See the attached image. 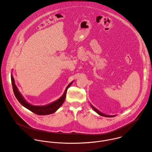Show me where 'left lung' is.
Segmentation results:
<instances>
[{"label":"left lung","mask_w":152,"mask_h":152,"mask_svg":"<svg viewBox=\"0 0 152 152\" xmlns=\"http://www.w3.org/2000/svg\"><path fill=\"white\" fill-rule=\"evenodd\" d=\"M91 106V107L93 108V109L97 113V114H99V115H102V116H103V117H114V116H113V115H106V114H103V113H100L99 111H98L97 109H96V108L94 107V106H93L92 105Z\"/></svg>","instance_id":"1"}]
</instances>
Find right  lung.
I'll return each mask as SVG.
<instances>
[{"label": "right lung", "mask_w": 152, "mask_h": 152, "mask_svg": "<svg viewBox=\"0 0 152 152\" xmlns=\"http://www.w3.org/2000/svg\"><path fill=\"white\" fill-rule=\"evenodd\" d=\"M72 82H71L67 86L65 90V92L62 96L60 97L58 100L48 104L46 106H34L31 105V104L28 103L25 99L22 97V96L21 95L20 92L18 91L17 86L15 84L14 82V79L12 76H11V83H12V89L14 91V94L16 97V99L18 100V101L20 103L21 105H23L24 107L27 108L28 110L31 111V112L35 113V114L37 115H49L52 113H54L59 107L62 104V103L64 102L65 99H66V93L67 91V89L69 87H70V86L72 85Z\"/></svg>", "instance_id": "obj_1"}]
</instances>
